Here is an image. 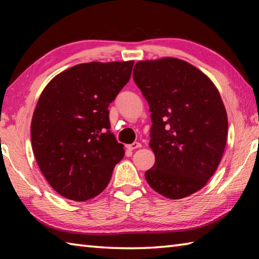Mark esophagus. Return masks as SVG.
<instances>
[{
    "label": "esophagus",
    "mask_w": 259,
    "mask_h": 259,
    "mask_svg": "<svg viewBox=\"0 0 259 259\" xmlns=\"http://www.w3.org/2000/svg\"><path fill=\"white\" fill-rule=\"evenodd\" d=\"M139 147H142V144L138 143V142H135V143L130 144V145L126 146V148H128L129 151H134V150H136V148H139Z\"/></svg>",
    "instance_id": "obj_1"
}]
</instances>
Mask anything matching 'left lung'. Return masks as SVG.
Here are the masks:
<instances>
[{
	"mask_svg": "<svg viewBox=\"0 0 259 259\" xmlns=\"http://www.w3.org/2000/svg\"><path fill=\"white\" fill-rule=\"evenodd\" d=\"M133 75L152 112L148 185L169 199L191 195L211 178L225 150L221 95L208 76L176 58L138 61Z\"/></svg>",
	"mask_w": 259,
	"mask_h": 259,
	"instance_id": "8db88e82",
	"label": "left lung"
}]
</instances>
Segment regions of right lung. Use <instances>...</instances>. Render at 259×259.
I'll use <instances>...</instances> for the list:
<instances>
[{"mask_svg":"<svg viewBox=\"0 0 259 259\" xmlns=\"http://www.w3.org/2000/svg\"><path fill=\"white\" fill-rule=\"evenodd\" d=\"M134 61L66 69L40 96L30 125L43 176L61 196L85 201L105 190L124 155L111 133L108 106L130 80Z\"/></svg>","mask_w":259,"mask_h":259,"instance_id":"add662e5","label":"right lung"}]
</instances>
